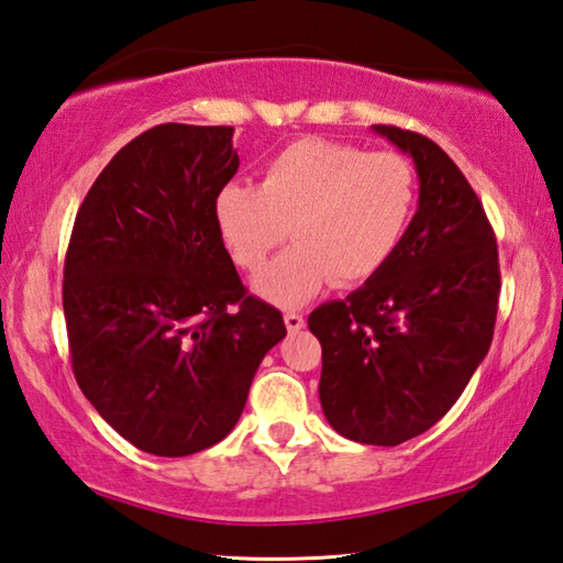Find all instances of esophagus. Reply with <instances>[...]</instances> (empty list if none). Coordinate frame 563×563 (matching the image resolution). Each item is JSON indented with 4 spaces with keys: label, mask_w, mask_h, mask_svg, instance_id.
Instances as JSON below:
<instances>
[{
    "label": "esophagus",
    "mask_w": 563,
    "mask_h": 563,
    "mask_svg": "<svg viewBox=\"0 0 563 563\" xmlns=\"http://www.w3.org/2000/svg\"><path fill=\"white\" fill-rule=\"evenodd\" d=\"M285 328L288 332H300L305 328V318L300 312H285Z\"/></svg>",
    "instance_id": "esophagus-1"
}]
</instances>
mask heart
<instances>
[{
  "label": "heart",
  "mask_w": 563,
  "mask_h": 563,
  "mask_svg": "<svg viewBox=\"0 0 563 563\" xmlns=\"http://www.w3.org/2000/svg\"><path fill=\"white\" fill-rule=\"evenodd\" d=\"M417 206L409 161L328 139L292 141L265 161L261 184L228 180L213 218L231 258L258 271L285 235L292 243L253 288L275 305H302L325 288L377 275L402 245Z\"/></svg>",
  "instance_id": "1"
}]
</instances>
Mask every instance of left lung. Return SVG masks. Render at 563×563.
Returning a JSON list of instances; mask_svg holds the SVG:
<instances>
[{
  "mask_svg": "<svg viewBox=\"0 0 563 563\" xmlns=\"http://www.w3.org/2000/svg\"><path fill=\"white\" fill-rule=\"evenodd\" d=\"M412 156L419 201L397 253L345 300L310 312L322 345L320 405L338 434L397 446L450 412L487 357L499 255L487 213L427 136L373 126Z\"/></svg>",
  "mask_w": 563,
  "mask_h": 563,
  "instance_id": "left-lung-1",
  "label": "left lung"
}]
</instances>
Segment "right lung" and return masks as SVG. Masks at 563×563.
<instances>
[{"instance_id": "1", "label": "right lung", "mask_w": 563, "mask_h": 563, "mask_svg": "<svg viewBox=\"0 0 563 563\" xmlns=\"http://www.w3.org/2000/svg\"><path fill=\"white\" fill-rule=\"evenodd\" d=\"M235 170L231 126L161 123L109 161L76 213L64 263L74 377L148 454L221 442L285 338L218 233L213 198Z\"/></svg>"}]
</instances>
